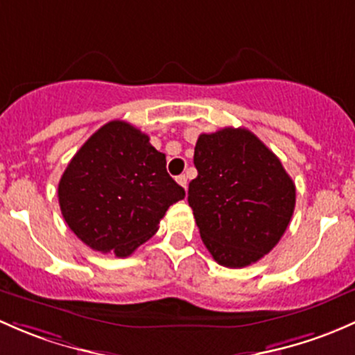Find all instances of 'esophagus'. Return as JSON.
<instances>
[{
  "instance_id": "obj_1",
  "label": "esophagus",
  "mask_w": 355,
  "mask_h": 355,
  "mask_svg": "<svg viewBox=\"0 0 355 355\" xmlns=\"http://www.w3.org/2000/svg\"><path fill=\"white\" fill-rule=\"evenodd\" d=\"M177 182H178V185H182V187L187 190V185L189 184H187V177H185V175H178Z\"/></svg>"
}]
</instances>
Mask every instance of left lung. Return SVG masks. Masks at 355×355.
Returning <instances> with one entry per match:
<instances>
[{
	"instance_id": "1",
	"label": "left lung",
	"mask_w": 355,
	"mask_h": 355,
	"mask_svg": "<svg viewBox=\"0 0 355 355\" xmlns=\"http://www.w3.org/2000/svg\"><path fill=\"white\" fill-rule=\"evenodd\" d=\"M189 206L212 259L241 268L267 255L287 230L296 187L277 156L243 128L200 134Z\"/></svg>"
}]
</instances>
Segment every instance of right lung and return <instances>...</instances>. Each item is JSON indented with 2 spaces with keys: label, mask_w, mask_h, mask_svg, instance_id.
<instances>
[{
  "label": "right lung",
  "mask_w": 355,
  "mask_h": 355,
  "mask_svg": "<svg viewBox=\"0 0 355 355\" xmlns=\"http://www.w3.org/2000/svg\"><path fill=\"white\" fill-rule=\"evenodd\" d=\"M58 197L62 218L85 245L124 259L158 231L185 190L168 175L165 155L146 134L112 121L73 156Z\"/></svg>",
  "instance_id": "1"
}]
</instances>
